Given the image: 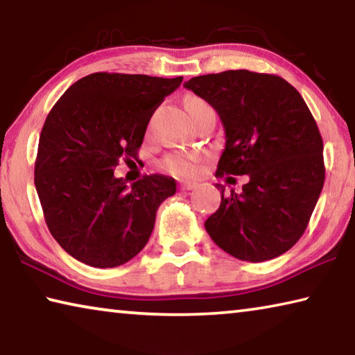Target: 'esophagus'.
Masks as SVG:
<instances>
[{
	"mask_svg": "<svg viewBox=\"0 0 355 355\" xmlns=\"http://www.w3.org/2000/svg\"><path fill=\"white\" fill-rule=\"evenodd\" d=\"M197 186H199V184H197L196 182H182V184H180V189L192 191V189H196Z\"/></svg>",
	"mask_w": 355,
	"mask_h": 355,
	"instance_id": "1",
	"label": "esophagus"
}]
</instances>
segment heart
Listing matches in <instances>:
<instances>
[{
	"label": "heart",
	"instance_id": "heart-1",
	"mask_svg": "<svg viewBox=\"0 0 355 355\" xmlns=\"http://www.w3.org/2000/svg\"><path fill=\"white\" fill-rule=\"evenodd\" d=\"M200 105H207L205 101L200 98H191L186 107H196ZM199 159V155H184V153H172L167 155L166 158L161 161L163 169L173 173V175H191L196 171V161Z\"/></svg>",
	"mask_w": 355,
	"mask_h": 355
}]
</instances>
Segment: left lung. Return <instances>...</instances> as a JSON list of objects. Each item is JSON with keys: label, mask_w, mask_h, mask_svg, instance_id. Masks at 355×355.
<instances>
[{"label": "left lung", "mask_w": 355, "mask_h": 355, "mask_svg": "<svg viewBox=\"0 0 355 355\" xmlns=\"http://www.w3.org/2000/svg\"><path fill=\"white\" fill-rule=\"evenodd\" d=\"M184 87L219 114L225 148L216 175H248L205 220L213 241L238 260L279 257L299 241L324 184L322 137L304 98L277 75L227 70Z\"/></svg>", "instance_id": "left-lung-1"}]
</instances>
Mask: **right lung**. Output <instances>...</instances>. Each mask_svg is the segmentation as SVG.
Here are the masks:
<instances>
[{
	"instance_id": "obj_1",
	"label": "right lung",
	"mask_w": 355,
	"mask_h": 355,
	"mask_svg": "<svg viewBox=\"0 0 355 355\" xmlns=\"http://www.w3.org/2000/svg\"><path fill=\"white\" fill-rule=\"evenodd\" d=\"M182 81L98 71L71 84L46 116L34 184L48 230L78 261L116 268L146 248L177 182L153 173L128 186L114 169L136 158L150 117Z\"/></svg>"
}]
</instances>
